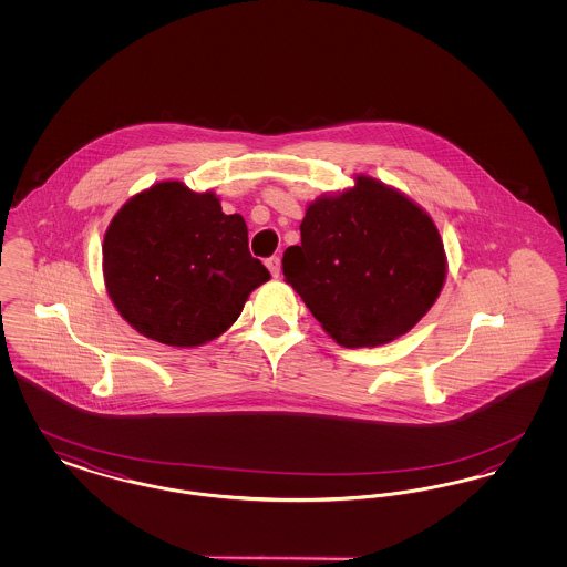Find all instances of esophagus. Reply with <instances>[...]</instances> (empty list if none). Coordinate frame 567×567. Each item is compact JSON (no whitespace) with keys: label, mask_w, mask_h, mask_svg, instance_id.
Listing matches in <instances>:
<instances>
[{"label":"esophagus","mask_w":567,"mask_h":567,"mask_svg":"<svg viewBox=\"0 0 567 567\" xmlns=\"http://www.w3.org/2000/svg\"><path fill=\"white\" fill-rule=\"evenodd\" d=\"M266 266H268V270H270L274 278L280 276V259H278V257H270V259L266 261Z\"/></svg>","instance_id":"esophagus-1"}]
</instances>
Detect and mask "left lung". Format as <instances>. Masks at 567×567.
Masks as SVG:
<instances>
[{
	"mask_svg": "<svg viewBox=\"0 0 567 567\" xmlns=\"http://www.w3.org/2000/svg\"><path fill=\"white\" fill-rule=\"evenodd\" d=\"M299 231L301 244L282 255L285 280L347 349L404 336L444 287L449 261L432 216L372 176L310 202Z\"/></svg>",
	"mask_w": 567,
	"mask_h": 567,
	"instance_id": "1",
	"label": "left lung"
}]
</instances>
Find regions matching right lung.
<instances>
[{"label":"right lung","mask_w":567,"mask_h":567,"mask_svg":"<svg viewBox=\"0 0 567 567\" xmlns=\"http://www.w3.org/2000/svg\"><path fill=\"white\" fill-rule=\"evenodd\" d=\"M102 270L118 315L148 340L176 349L213 342L238 321L248 296L270 280L248 252L240 215L215 190L162 181L112 216Z\"/></svg>","instance_id":"add662e5"}]
</instances>
